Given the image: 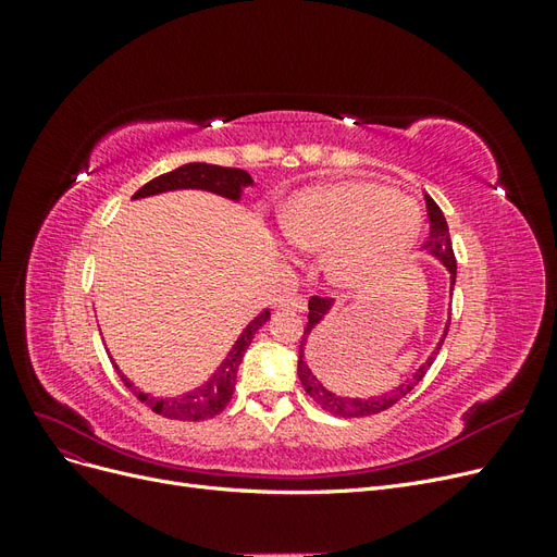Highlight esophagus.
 Masks as SVG:
<instances>
[{"mask_svg":"<svg viewBox=\"0 0 557 557\" xmlns=\"http://www.w3.org/2000/svg\"><path fill=\"white\" fill-rule=\"evenodd\" d=\"M281 309H293V311H307V297H290L281 301Z\"/></svg>","mask_w":557,"mask_h":557,"instance_id":"obj_1","label":"esophagus"}]
</instances>
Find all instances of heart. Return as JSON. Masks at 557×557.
Listing matches in <instances>:
<instances>
[{
  "mask_svg": "<svg viewBox=\"0 0 557 557\" xmlns=\"http://www.w3.org/2000/svg\"><path fill=\"white\" fill-rule=\"evenodd\" d=\"M283 237L299 252H327V274L342 288H362L411 250L418 207L379 183L344 181L297 195L283 213Z\"/></svg>",
  "mask_w": 557,
  "mask_h": 557,
  "instance_id": "b5f03b06",
  "label": "heart"
}]
</instances>
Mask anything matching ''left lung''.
Segmentation results:
<instances>
[{"label": "left lung", "instance_id": "1", "mask_svg": "<svg viewBox=\"0 0 557 557\" xmlns=\"http://www.w3.org/2000/svg\"><path fill=\"white\" fill-rule=\"evenodd\" d=\"M425 207H428V218H430V237L428 242L423 244V248L428 252H432V256L436 260H442L446 264V269L450 272V295H453V285H455V272H458V264H455V256H453V244H450V234H448V223L446 218L442 213V209L436 207V201L425 195ZM332 307V299L330 297H311L309 299V323L305 327V334H301V342H299V360H297V374H299V381L301 385H305L307 395L318 404L320 409L332 413V416H339V418H364V416H374V413H381L385 409H391L393 404H397L401 397H407L413 387L423 381V376L428 374V369L432 367L434 358L440 356V348L446 339L448 334V327H450V315H448V323H446V330H444V336L440 339V344H436V348L432 350V356L420 364L413 376L404 381L399 387H393V391H387L385 395H379V397H369V399H358V397H339L334 395L332 391H327V387L320 383V379L311 372L309 364L305 362V348H307V342L311 332L315 330V325L320 323V320L325 318V313L330 311Z\"/></svg>", "mask_w": 557, "mask_h": 557}]
</instances>
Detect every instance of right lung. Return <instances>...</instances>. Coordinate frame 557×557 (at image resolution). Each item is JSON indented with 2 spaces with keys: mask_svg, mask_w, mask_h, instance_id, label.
I'll return each mask as SVG.
<instances>
[{
  "mask_svg": "<svg viewBox=\"0 0 557 557\" xmlns=\"http://www.w3.org/2000/svg\"><path fill=\"white\" fill-rule=\"evenodd\" d=\"M246 185H252L250 174H246L244 170H234V166H218V164H207V162H190L183 164L174 172H166L153 181H148L144 188H139L134 193V199L139 197H150V195H160V193H170V190H209L221 197L234 199L237 201L242 197V190ZM269 320V311L264 309L260 315H256L248 323V327L242 332V336L237 339V344L232 346V350L227 352V358L223 360V364L215 369V374L205 383L195 387V391L185 393L181 397H150L141 391H137L121 372L123 383L129 387V391L137 395V399L150 411H156L158 416L172 418V420H207L221 413L234 393V383H237V372L246 348L250 346L252 336ZM117 369V367H115Z\"/></svg>",
  "mask_w": 557,
  "mask_h": 557,
  "instance_id": "obj_1",
  "label": "right lung"
}]
</instances>
